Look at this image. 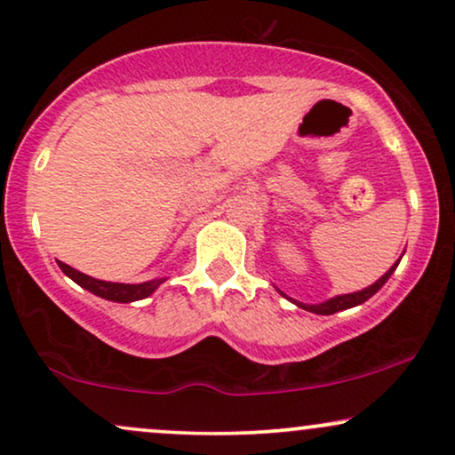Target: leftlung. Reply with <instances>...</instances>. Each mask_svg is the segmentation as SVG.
Returning a JSON list of instances; mask_svg holds the SVG:
<instances>
[{
    "label": "left lung",
    "instance_id": "1",
    "mask_svg": "<svg viewBox=\"0 0 455 455\" xmlns=\"http://www.w3.org/2000/svg\"><path fill=\"white\" fill-rule=\"evenodd\" d=\"M397 264H400V259H397V262L393 264V267H391L389 270H387L385 275H382V277L379 279V282H376V283H371V285H367V288L359 290V292H352V294H341V296H333V299L324 300V303H318V305L299 303V300H294V299H290V300H292L294 305H299V307H303V309H307V311H314V314H320V315H331V314H338V311H344V309L356 307V305L365 303L367 299H371V296H374L376 292H379V290L382 288V285L387 283V279H389L391 275H393V270L397 268ZM282 296H285V294L282 292ZM285 299H288V296H285Z\"/></svg>",
    "mask_w": 455,
    "mask_h": 455
}]
</instances>
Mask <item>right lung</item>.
<instances>
[{
  "label": "right lung",
  "instance_id": "right-lung-1",
  "mask_svg": "<svg viewBox=\"0 0 455 455\" xmlns=\"http://www.w3.org/2000/svg\"><path fill=\"white\" fill-rule=\"evenodd\" d=\"M58 264L66 277L73 279V282L79 283L81 288L90 290L92 294L100 296V299L114 300V303H132V300L146 299V296H150L163 282H165V279H152V282H144V283H114V282H103V279H94L90 277V275L79 273V270L68 267V264L64 262H58Z\"/></svg>",
  "mask_w": 455,
  "mask_h": 455
}]
</instances>
